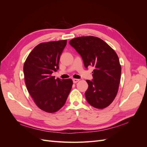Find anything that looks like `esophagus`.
<instances>
[{"label": "esophagus", "mask_w": 147, "mask_h": 147, "mask_svg": "<svg viewBox=\"0 0 147 147\" xmlns=\"http://www.w3.org/2000/svg\"><path fill=\"white\" fill-rule=\"evenodd\" d=\"M78 81H79L78 79H76V78L73 79V82H74V83H77Z\"/></svg>", "instance_id": "esophagus-1"}]
</instances>
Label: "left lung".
I'll list each match as a JSON object with an SVG mask.
<instances>
[{
  "label": "left lung",
  "instance_id": "8db88e82",
  "mask_svg": "<svg viewBox=\"0 0 147 147\" xmlns=\"http://www.w3.org/2000/svg\"><path fill=\"white\" fill-rule=\"evenodd\" d=\"M69 43L80 55L86 68L94 67L92 80H86V100L96 109L107 107L117 95L121 78V67L116 52L104 40L94 36L74 38Z\"/></svg>",
  "mask_w": 147,
  "mask_h": 147
}]
</instances>
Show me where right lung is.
<instances>
[{
	"instance_id": "add662e5",
	"label": "right lung",
	"mask_w": 147,
	"mask_h": 147,
	"mask_svg": "<svg viewBox=\"0 0 147 147\" xmlns=\"http://www.w3.org/2000/svg\"><path fill=\"white\" fill-rule=\"evenodd\" d=\"M66 44V40L40 43L24 64L28 91L38 107L47 113L56 112L63 107L72 87V79L51 76L59 69L60 56Z\"/></svg>"
}]
</instances>
